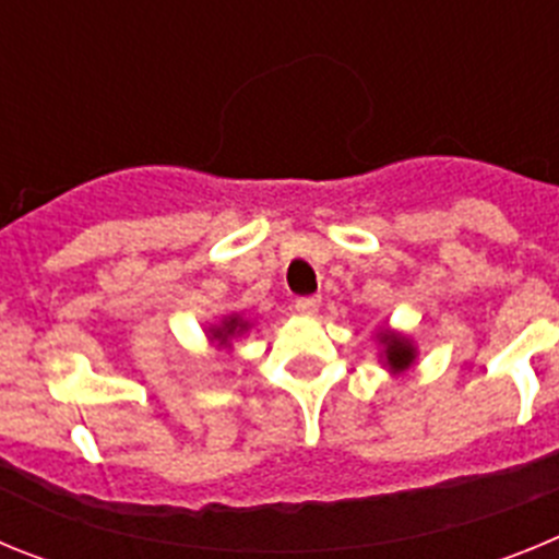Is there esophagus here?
Wrapping results in <instances>:
<instances>
[{"label":"esophagus","instance_id":"obj_1","mask_svg":"<svg viewBox=\"0 0 559 559\" xmlns=\"http://www.w3.org/2000/svg\"><path fill=\"white\" fill-rule=\"evenodd\" d=\"M319 305H322V296H302V299H296L294 310L299 316H313L319 310Z\"/></svg>","mask_w":559,"mask_h":559}]
</instances>
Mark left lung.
Listing matches in <instances>:
<instances>
[{
  "label": "left lung",
  "mask_w": 559,
  "mask_h": 559,
  "mask_svg": "<svg viewBox=\"0 0 559 559\" xmlns=\"http://www.w3.org/2000/svg\"><path fill=\"white\" fill-rule=\"evenodd\" d=\"M378 344H380V353H378L380 364H383L392 374H403L406 369L414 367V360H417V344H414L406 333L380 328Z\"/></svg>",
  "instance_id": "8db88e82"
}]
</instances>
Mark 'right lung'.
<instances>
[{
	"label": "right lung",
	"mask_w": 559,
	"mask_h": 559,
	"mask_svg": "<svg viewBox=\"0 0 559 559\" xmlns=\"http://www.w3.org/2000/svg\"><path fill=\"white\" fill-rule=\"evenodd\" d=\"M251 322L243 313H226L221 316L218 322L206 328V338L218 353H231V341L240 338L243 333H249Z\"/></svg>",
	"instance_id": "add662e5"
}]
</instances>
